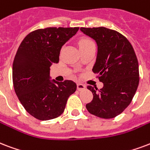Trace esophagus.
Wrapping results in <instances>:
<instances>
[{
  "label": "esophagus",
  "instance_id": "obj_1",
  "mask_svg": "<svg viewBox=\"0 0 150 150\" xmlns=\"http://www.w3.org/2000/svg\"><path fill=\"white\" fill-rule=\"evenodd\" d=\"M86 86L84 84H82V83H78L77 84V89L79 91H82V90H85Z\"/></svg>",
  "mask_w": 150,
  "mask_h": 150
}]
</instances>
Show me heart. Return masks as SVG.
Returning a JSON list of instances; mask_svg holds the SVG:
<instances>
[{
	"mask_svg": "<svg viewBox=\"0 0 150 150\" xmlns=\"http://www.w3.org/2000/svg\"><path fill=\"white\" fill-rule=\"evenodd\" d=\"M91 42H93L91 40L88 39V38H83L81 39L79 42V48L82 47V46H84V45H86L90 44Z\"/></svg>",
	"mask_w": 150,
	"mask_h": 150,
	"instance_id": "obj_1",
	"label": "heart"
}]
</instances>
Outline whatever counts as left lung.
Returning <instances> with one entry per match:
<instances>
[{
  "instance_id": "1",
  "label": "left lung",
  "mask_w": 150,
  "mask_h": 150,
  "mask_svg": "<svg viewBox=\"0 0 150 150\" xmlns=\"http://www.w3.org/2000/svg\"><path fill=\"white\" fill-rule=\"evenodd\" d=\"M80 30L97 42L98 55L92 71L104 83L100 90L87 86L93 98L86 104V109L100 118H114L130 105L139 86L134 50L126 37L114 30L103 27Z\"/></svg>"
}]
</instances>
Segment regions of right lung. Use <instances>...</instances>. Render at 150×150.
Masks as SVG:
<instances>
[{
	"label": "right lung",
	"instance_id": "obj_1",
	"mask_svg": "<svg viewBox=\"0 0 150 150\" xmlns=\"http://www.w3.org/2000/svg\"><path fill=\"white\" fill-rule=\"evenodd\" d=\"M79 27H46L30 32L17 50L12 65L15 92L27 112L39 120L60 116L77 86L71 80L50 81V67L59 62L61 47Z\"/></svg>",
	"mask_w": 150,
	"mask_h": 150
}]
</instances>
